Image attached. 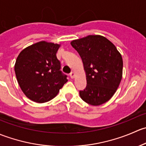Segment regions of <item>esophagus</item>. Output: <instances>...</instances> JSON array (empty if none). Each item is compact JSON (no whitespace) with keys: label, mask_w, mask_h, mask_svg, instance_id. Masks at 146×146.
Listing matches in <instances>:
<instances>
[{"label":"esophagus","mask_w":146,"mask_h":146,"mask_svg":"<svg viewBox=\"0 0 146 146\" xmlns=\"http://www.w3.org/2000/svg\"><path fill=\"white\" fill-rule=\"evenodd\" d=\"M75 76H76V74H75L74 72H71V73H70V77L71 78H73L75 77Z\"/></svg>","instance_id":"obj_1"}]
</instances>
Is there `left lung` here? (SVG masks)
I'll use <instances>...</instances> for the list:
<instances>
[{
    "label": "left lung",
    "instance_id": "1",
    "mask_svg": "<svg viewBox=\"0 0 146 146\" xmlns=\"http://www.w3.org/2000/svg\"><path fill=\"white\" fill-rule=\"evenodd\" d=\"M70 44L80 55L86 73V88L79 92L81 99L93 106L110 100L120 84L123 70L121 55L115 46L100 35H89Z\"/></svg>",
    "mask_w": 146,
    "mask_h": 146
}]
</instances>
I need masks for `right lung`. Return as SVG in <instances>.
Here are the masks:
<instances>
[{
  "mask_svg": "<svg viewBox=\"0 0 146 146\" xmlns=\"http://www.w3.org/2000/svg\"><path fill=\"white\" fill-rule=\"evenodd\" d=\"M59 46L43 41L25 48L17 56L15 65L16 78L31 100L38 103L51 100L68 81L56 57Z\"/></svg>",
  "mask_w": 146,
  "mask_h": 146,
  "instance_id": "obj_1",
  "label": "right lung"
}]
</instances>
